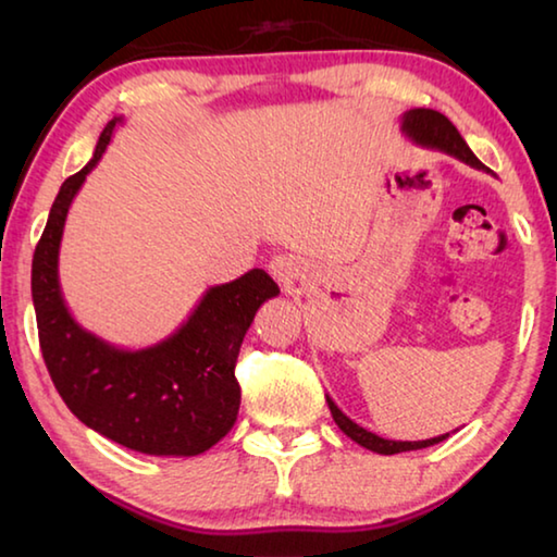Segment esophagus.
<instances>
[{"mask_svg": "<svg viewBox=\"0 0 557 557\" xmlns=\"http://www.w3.org/2000/svg\"><path fill=\"white\" fill-rule=\"evenodd\" d=\"M268 270L277 282H289L292 277L297 275V260L292 256H275L270 260Z\"/></svg>", "mask_w": 557, "mask_h": 557, "instance_id": "esophagus-1", "label": "esophagus"}]
</instances>
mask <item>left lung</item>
Returning a JSON list of instances; mask_svg holds the SVG:
<instances>
[{"label":"left lung","mask_w":557,"mask_h":557,"mask_svg":"<svg viewBox=\"0 0 557 557\" xmlns=\"http://www.w3.org/2000/svg\"><path fill=\"white\" fill-rule=\"evenodd\" d=\"M400 129H403V135L414 145L428 147V149H437V152H445L449 157L459 159V162H465L469 166L482 169V172H486V166L474 157V152H471L469 145L465 143V137H461L457 132V127L451 125V122L437 110L412 108L408 112H403ZM326 403H329V410H332V418L338 425V430H342L346 437H351L356 445H361V447L371 449V451H379V455H398V451L432 447V445H437V442L449 437V432H447V435H440V437H432V440H420V442L385 440V437L375 435V432H371V430L356 425V422L348 418V414L338 410V405L332 398H329V395H326Z\"/></svg>","instance_id":"1"}]
</instances>
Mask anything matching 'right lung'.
Listing matches in <instances>:
<instances>
[{
  "instance_id": "1",
  "label": "right lung",
  "mask_w": 557,
  "mask_h": 557,
  "mask_svg": "<svg viewBox=\"0 0 557 557\" xmlns=\"http://www.w3.org/2000/svg\"><path fill=\"white\" fill-rule=\"evenodd\" d=\"M125 117H112L90 162L61 184L32 262V299L46 369L83 425L117 445L154 457H196L235 425L240 385L235 358L268 299L280 295L265 270L213 285L162 342L115 346L71 314L59 280L69 209Z\"/></svg>"
}]
</instances>
